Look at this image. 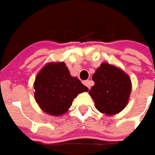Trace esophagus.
I'll return each instance as SVG.
<instances>
[{"label":"esophagus","mask_w":155,"mask_h":155,"mask_svg":"<svg viewBox=\"0 0 155 155\" xmlns=\"http://www.w3.org/2000/svg\"><path fill=\"white\" fill-rule=\"evenodd\" d=\"M84 84L88 89H91V81H90V80L84 81Z\"/></svg>","instance_id":"obj_1"}]
</instances>
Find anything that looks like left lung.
Listing matches in <instances>:
<instances>
[{
	"mask_svg": "<svg viewBox=\"0 0 155 155\" xmlns=\"http://www.w3.org/2000/svg\"><path fill=\"white\" fill-rule=\"evenodd\" d=\"M92 80L95 84L89 94L97 110L106 116H114L124 110L132 91L131 79L125 71L109 63H102Z\"/></svg>",
	"mask_w": 155,
	"mask_h": 155,
	"instance_id": "left-lung-1",
	"label": "left lung"
}]
</instances>
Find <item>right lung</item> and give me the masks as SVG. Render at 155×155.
Listing matches in <instances>:
<instances>
[{
	"label": "right lung",
	"mask_w": 155,
	"mask_h": 155,
	"mask_svg": "<svg viewBox=\"0 0 155 155\" xmlns=\"http://www.w3.org/2000/svg\"><path fill=\"white\" fill-rule=\"evenodd\" d=\"M34 98L42 111L53 116L66 113L78 94L89 89L72 77L64 62L47 63L33 83Z\"/></svg>",
	"instance_id": "obj_1"
}]
</instances>
